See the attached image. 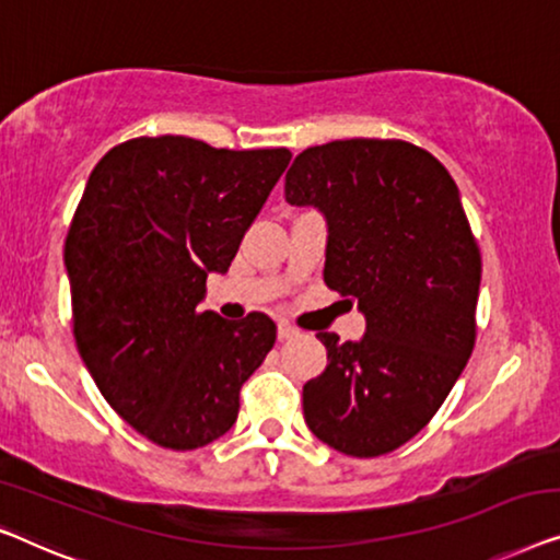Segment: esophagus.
<instances>
[{"instance_id": "obj_1", "label": "esophagus", "mask_w": 560, "mask_h": 560, "mask_svg": "<svg viewBox=\"0 0 560 560\" xmlns=\"http://www.w3.org/2000/svg\"><path fill=\"white\" fill-rule=\"evenodd\" d=\"M299 335L296 327H291L289 322H279V340H289V337Z\"/></svg>"}]
</instances>
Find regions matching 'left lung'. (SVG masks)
Instances as JSON below:
<instances>
[{
	"instance_id": "1",
	"label": "left lung",
	"mask_w": 560,
	"mask_h": 560,
	"mask_svg": "<svg viewBox=\"0 0 560 560\" xmlns=\"http://www.w3.org/2000/svg\"><path fill=\"white\" fill-rule=\"evenodd\" d=\"M283 195L327 220L325 283L358 302L365 335L327 348L304 385V421L327 446L381 456L434 419L475 350L482 256L459 190L427 149L400 139L310 147Z\"/></svg>"
}]
</instances>
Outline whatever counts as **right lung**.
Here are the masks:
<instances>
[{
    "label": "right lung",
    "mask_w": 560,
    "mask_h": 560,
    "mask_svg": "<svg viewBox=\"0 0 560 560\" xmlns=\"http://www.w3.org/2000/svg\"><path fill=\"white\" fill-rule=\"evenodd\" d=\"M291 160L139 137L93 167L66 238L78 352L101 396L154 444L190 452L238 419L241 385L277 342L264 312H198Z\"/></svg>",
    "instance_id": "obj_1"
}]
</instances>
